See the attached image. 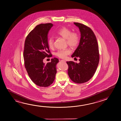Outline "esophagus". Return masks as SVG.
Segmentation results:
<instances>
[{"label":"esophagus","instance_id":"34e87169","mask_svg":"<svg viewBox=\"0 0 121 121\" xmlns=\"http://www.w3.org/2000/svg\"><path fill=\"white\" fill-rule=\"evenodd\" d=\"M61 60L65 62H66V61H65V60Z\"/></svg>","mask_w":121,"mask_h":121}]
</instances>
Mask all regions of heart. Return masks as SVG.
<instances>
[{"label": "heart", "mask_w": 121, "mask_h": 121, "mask_svg": "<svg viewBox=\"0 0 121 121\" xmlns=\"http://www.w3.org/2000/svg\"><path fill=\"white\" fill-rule=\"evenodd\" d=\"M56 35L66 39L68 45L73 48H75L78 46L80 41V37L78 33L76 32H72V31L65 27H62L56 32ZM48 45L50 49L54 48V39L52 37H49L48 39ZM71 53L69 49L58 50L55 55L57 57L64 59Z\"/></svg>", "instance_id": "b5f03b06"}]
</instances>
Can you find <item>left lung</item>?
<instances>
[{
	"label": "left lung",
	"mask_w": 121,
	"mask_h": 121,
	"mask_svg": "<svg viewBox=\"0 0 121 121\" xmlns=\"http://www.w3.org/2000/svg\"><path fill=\"white\" fill-rule=\"evenodd\" d=\"M81 33L79 45L72 54V57L80 58V63L66 62L69 68L68 73L72 81L83 83L88 81L94 76L98 65L99 54L96 37L90 27L78 22Z\"/></svg>",
	"instance_id": "left-lung-1"
}]
</instances>
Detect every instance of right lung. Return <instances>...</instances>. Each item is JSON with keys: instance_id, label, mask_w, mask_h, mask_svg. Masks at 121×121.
Instances as JSON below:
<instances>
[{"instance_id": "1", "label": "right lung", "mask_w": 121, "mask_h": 121, "mask_svg": "<svg viewBox=\"0 0 121 121\" xmlns=\"http://www.w3.org/2000/svg\"><path fill=\"white\" fill-rule=\"evenodd\" d=\"M53 26L52 23L38 25L27 35L23 56L25 68L31 80L38 86L51 85L57 73L56 65L58 59L54 57L45 64L43 59L52 56L48 45V34Z\"/></svg>"}]
</instances>
